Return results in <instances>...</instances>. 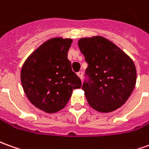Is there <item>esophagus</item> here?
Masks as SVG:
<instances>
[{
	"mask_svg": "<svg viewBox=\"0 0 149 149\" xmlns=\"http://www.w3.org/2000/svg\"><path fill=\"white\" fill-rule=\"evenodd\" d=\"M77 76H78L79 77H80V79H81V80H82V78H83L82 72H77Z\"/></svg>",
	"mask_w": 149,
	"mask_h": 149,
	"instance_id": "esophagus-1",
	"label": "esophagus"
}]
</instances>
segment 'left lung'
<instances>
[{
  "label": "left lung",
  "mask_w": 149,
  "mask_h": 149,
  "mask_svg": "<svg viewBox=\"0 0 149 149\" xmlns=\"http://www.w3.org/2000/svg\"><path fill=\"white\" fill-rule=\"evenodd\" d=\"M81 52L88 63L82 90L88 104L100 113H111L129 99L136 83L133 60L118 46L101 36L81 38Z\"/></svg>",
  "instance_id": "8db88e82"
}]
</instances>
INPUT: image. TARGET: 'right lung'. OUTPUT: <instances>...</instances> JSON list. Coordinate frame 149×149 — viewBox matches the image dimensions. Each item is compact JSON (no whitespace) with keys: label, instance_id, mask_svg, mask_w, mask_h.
<instances>
[{"label":"right lung","instance_id":"right-lung-1","mask_svg":"<svg viewBox=\"0 0 149 149\" xmlns=\"http://www.w3.org/2000/svg\"><path fill=\"white\" fill-rule=\"evenodd\" d=\"M70 38L46 40L25 60L20 77L24 93L36 108L47 113L63 109L81 81L72 70L68 52Z\"/></svg>","mask_w":149,"mask_h":149}]
</instances>
